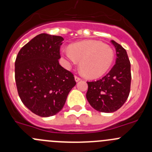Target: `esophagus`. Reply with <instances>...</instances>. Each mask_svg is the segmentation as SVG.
I'll list each match as a JSON object with an SVG mask.
<instances>
[{
	"mask_svg": "<svg viewBox=\"0 0 152 152\" xmlns=\"http://www.w3.org/2000/svg\"><path fill=\"white\" fill-rule=\"evenodd\" d=\"M75 81H76V82H79V81H80L81 80V78H79V76H75Z\"/></svg>",
	"mask_w": 152,
	"mask_h": 152,
	"instance_id": "1",
	"label": "esophagus"
}]
</instances>
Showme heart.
I'll list each match as a JSON object with an SVG mask.
<instances>
[{
    "mask_svg": "<svg viewBox=\"0 0 152 152\" xmlns=\"http://www.w3.org/2000/svg\"><path fill=\"white\" fill-rule=\"evenodd\" d=\"M62 52L68 65L80 61V72L89 79H96L107 73L113 65L115 56L110 45L97 40L76 42Z\"/></svg>",
    "mask_w": 152,
    "mask_h": 152,
    "instance_id": "1",
    "label": "heart"
}]
</instances>
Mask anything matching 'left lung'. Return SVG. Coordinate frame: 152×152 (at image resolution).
Returning <instances> with one entry per match:
<instances>
[{
    "mask_svg": "<svg viewBox=\"0 0 152 152\" xmlns=\"http://www.w3.org/2000/svg\"><path fill=\"white\" fill-rule=\"evenodd\" d=\"M116 50V62L102 79L87 82L86 97L90 106L101 113H113L128 99L131 85V65L126 51L120 44L111 40Z\"/></svg>",
    "mask_w": 152,
    "mask_h": 152,
    "instance_id": "obj_1",
    "label": "left lung"
}]
</instances>
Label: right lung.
<instances>
[{
    "label": "right lung",
    "mask_w": 152,
    "mask_h": 152,
    "mask_svg": "<svg viewBox=\"0 0 152 152\" xmlns=\"http://www.w3.org/2000/svg\"><path fill=\"white\" fill-rule=\"evenodd\" d=\"M62 37L40 34L20 50L15 82L23 104L40 117L57 114L76 85L73 73L59 63Z\"/></svg>",
    "instance_id": "right-lung-1"
}]
</instances>
